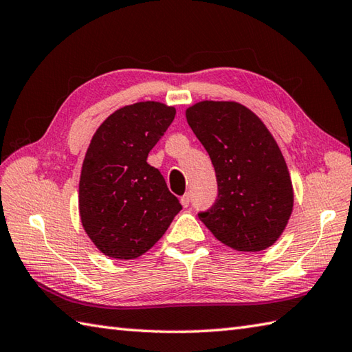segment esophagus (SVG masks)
Wrapping results in <instances>:
<instances>
[{"label": "esophagus", "mask_w": 352, "mask_h": 352, "mask_svg": "<svg viewBox=\"0 0 352 352\" xmlns=\"http://www.w3.org/2000/svg\"><path fill=\"white\" fill-rule=\"evenodd\" d=\"M180 201H182L183 208H188V206L190 204V195H189V194H184V195L180 198Z\"/></svg>", "instance_id": "esophagus-1"}]
</instances>
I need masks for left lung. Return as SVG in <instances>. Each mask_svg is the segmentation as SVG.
<instances>
[{
    "mask_svg": "<svg viewBox=\"0 0 352 352\" xmlns=\"http://www.w3.org/2000/svg\"><path fill=\"white\" fill-rule=\"evenodd\" d=\"M186 119L215 168L218 197L198 218L238 252L276 243L293 212V184L276 140L263 120L238 102L203 100Z\"/></svg>",
    "mask_w": 352,
    "mask_h": 352,
    "instance_id": "1",
    "label": "left lung"
}]
</instances>
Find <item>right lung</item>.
Listing matches in <instances>:
<instances>
[{
    "label": "right lung",
    "instance_id": "add662e5",
    "mask_svg": "<svg viewBox=\"0 0 352 352\" xmlns=\"http://www.w3.org/2000/svg\"><path fill=\"white\" fill-rule=\"evenodd\" d=\"M175 108L137 102L117 109L96 131L79 182V213L87 235L109 258L146 253L182 210L149 151L174 120Z\"/></svg>",
    "mask_w": 352,
    "mask_h": 352
}]
</instances>
